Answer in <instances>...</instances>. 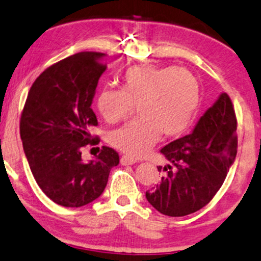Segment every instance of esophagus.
Wrapping results in <instances>:
<instances>
[{"label": "esophagus", "instance_id": "obj_1", "mask_svg": "<svg viewBox=\"0 0 261 261\" xmlns=\"http://www.w3.org/2000/svg\"><path fill=\"white\" fill-rule=\"evenodd\" d=\"M136 160L134 159L129 158V156H122L121 158V165H123V166H127V165H134L136 164Z\"/></svg>", "mask_w": 261, "mask_h": 261}]
</instances>
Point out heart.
I'll list each match as a JSON object with an SVG mask.
<instances>
[{
	"label": "heart",
	"mask_w": 261,
	"mask_h": 261,
	"mask_svg": "<svg viewBox=\"0 0 261 261\" xmlns=\"http://www.w3.org/2000/svg\"><path fill=\"white\" fill-rule=\"evenodd\" d=\"M201 101L199 82L180 67L134 66L122 76V90L105 88L97 111L109 123L121 121L134 106L142 118L110 132L109 143L124 154L142 156L158 142L161 132L178 137L191 127Z\"/></svg>",
	"instance_id": "obj_1"
}]
</instances>
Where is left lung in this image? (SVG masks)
<instances>
[{
  "instance_id": "8db88e82",
  "label": "left lung",
  "mask_w": 261,
  "mask_h": 261,
  "mask_svg": "<svg viewBox=\"0 0 261 261\" xmlns=\"http://www.w3.org/2000/svg\"><path fill=\"white\" fill-rule=\"evenodd\" d=\"M237 119L226 93L217 97L188 136L161 149L164 176L145 197L159 213L180 217L204 207L221 188L237 155Z\"/></svg>"
}]
</instances>
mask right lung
<instances>
[{
  "instance_id": "1",
  "label": "right lung",
  "mask_w": 261,
  "mask_h": 261,
  "mask_svg": "<svg viewBox=\"0 0 261 261\" xmlns=\"http://www.w3.org/2000/svg\"><path fill=\"white\" fill-rule=\"evenodd\" d=\"M105 54L79 52L40 74L30 88L20 117V139L30 170L41 191L66 207L84 206L102 194L112 167L119 162L115 150L83 161L82 148L97 125L91 109Z\"/></svg>"
}]
</instances>
